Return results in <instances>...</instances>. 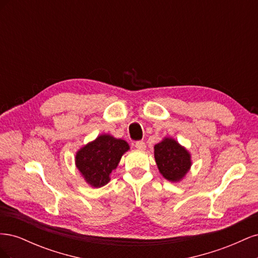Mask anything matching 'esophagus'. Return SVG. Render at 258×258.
Instances as JSON below:
<instances>
[{"instance_id": "34e87169", "label": "esophagus", "mask_w": 258, "mask_h": 258, "mask_svg": "<svg viewBox=\"0 0 258 258\" xmlns=\"http://www.w3.org/2000/svg\"><path fill=\"white\" fill-rule=\"evenodd\" d=\"M136 147L138 148L139 151H144L145 148H146V145H145V143L143 141H138L136 143Z\"/></svg>"}]
</instances>
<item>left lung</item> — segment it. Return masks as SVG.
<instances>
[{
    "mask_svg": "<svg viewBox=\"0 0 258 258\" xmlns=\"http://www.w3.org/2000/svg\"><path fill=\"white\" fill-rule=\"evenodd\" d=\"M154 157L160 174L172 183L183 181L192 165L189 151L171 137L154 146Z\"/></svg>",
    "mask_w": 258,
    "mask_h": 258,
    "instance_id": "8db88e82",
    "label": "left lung"
}]
</instances>
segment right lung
<instances>
[{
    "label": "right lung",
    "instance_id": "right-lung-1",
    "mask_svg": "<svg viewBox=\"0 0 258 258\" xmlns=\"http://www.w3.org/2000/svg\"><path fill=\"white\" fill-rule=\"evenodd\" d=\"M129 150L124 140L108 134L100 135L76 152L75 166L86 183L99 188L111 181L112 172Z\"/></svg>",
    "mask_w": 258,
    "mask_h": 258
}]
</instances>
